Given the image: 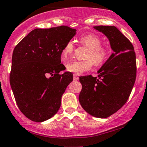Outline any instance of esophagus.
<instances>
[{
    "mask_svg": "<svg viewBox=\"0 0 147 147\" xmlns=\"http://www.w3.org/2000/svg\"><path fill=\"white\" fill-rule=\"evenodd\" d=\"M73 79H74V81H77V80H78L79 79V77L77 75H73Z\"/></svg>",
    "mask_w": 147,
    "mask_h": 147,
    "instance_id": "obj_1",
    "label": "esophagus"
}]
</instances>
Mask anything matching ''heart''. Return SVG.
I'll return each mask as SVG.
<instances>
[{
  "label": "heart",
  "instance_id": "obj_1",
  "mask_svg": "<svg viewBox=\"0 0 147 147\" xmlns=\"http://www.w3.org/2000/svg\"><path fill=\"white\" fill-rule=\"evenodd\" d=\"M79 41L83 45L89 48L85 61H73L66 64V69L69 72L80 75L83 72L90 70L93 63L100 66L105 63L109 55V50L105 47H102V40L95 34H87L80 37ZM74 43L69 40L62 49V56L66 58L72 54L74 51Z\"/></svg>",
  "mask_w": 147,
  "mask_h": 147
}]
</instances>
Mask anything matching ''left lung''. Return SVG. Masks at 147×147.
<instances>
[{
	"label": "left lung",
	"instance_id": "left-lung-1",
	"mask_svg": "<svg viewBox=\"0 0 147 147\" xmlns=\"http://www.w3.org/2000/svg\"><path fill=\"white\" fill-rule=\"evenodd\" d=\"M94 29L109 39L113 52L98 71V77H80L82 84L79 102L89 115L106 118L128 100L136 78V57L131 42L114 26Z\"/></svg>",
	"mask_w": 147,
	"mask_h": 147
}]
</instances>
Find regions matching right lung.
<instances>
[{
    "label": "right lung",
    "mask_w": 147,
    "mask_h": 147,
    "mask_svg": "<svg viewBox=\"0 0 147 147\" xmlns=\"http://www.w3.org/2000/svg\"><path fill=\"white\" fill-rule=\"evenodd\" d=\"M76 34L66 26L35 29L15 47L9 81L19 109L35 122L49 119L61 107V97L73 80L60 72L62 49Z\"/></svg>",
    "instance_id": "right-lung-1"
}]
</instances>
